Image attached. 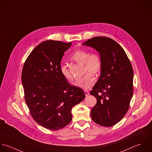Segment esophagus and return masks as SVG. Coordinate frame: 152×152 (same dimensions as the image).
<instances>
[{"instance_id":"esophagus-1","label":"esophagus","mask_w":152,"mask_h":152,"mask_svg":"<svg viewBox=\"0 0 152 152\" xmlns=\"http://www.w3.org/2000/svg\"><path fill=\"white\" fill-rule=\"evenodd\" d=\"M84 92H85V96H88L89 94V92L88 91H85Z\"/></svg>"}]
</instances>
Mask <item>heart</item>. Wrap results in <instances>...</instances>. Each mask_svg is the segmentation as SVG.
Wrapping results in <instances>:
<instances>
[{
	"label": "heart",
	"instance_id": "b5f03b06",
	"mask_svg": "<svg viewBox=\"0 0 152 152\" xmlns=\"http://www.w3.org/2000/svg\"><path fill=\"white\" fill-rule=\"evenodd\" d=\"M70 58L79 63L84 64L85 73L89 72L95 75L97 74L102 67V61L99 55L96 53H89L84 50H79L76 51L70 56ZM60 70L62 76L67 80L72 81L73 77L70 73L68 68L65 64H61ZM90 73H86L83 77L78 80L75 85L83 89H89L94 83V77Z\"/></svg>",
	"mask_w": 152,
	"mask_h": 152
}]
</instances>
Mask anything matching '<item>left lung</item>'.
<instances>
[{"mask_svg": "<svg viewBox=\"0 0 152 152\" xmlns=\"http://www.w3.org/2000/svg\"><path fill=\"white\" fill-rule=\"evenodd\" d=\"M82 45L96 50L102 61L100 76L91 91L97 99L91 119L102 126H112L123 118L133 96L131 63L121 46L109 37H94Z\"/></svg>", "mask_w": 152, "mask_h": 152, "instance_id": "8db88e82", "label": "left lung"}]
</instances>
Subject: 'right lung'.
Returning a JSON list of instances; mask_svg holds the SVG:
<instances>
[{"label": "right lung", "instance_id": "obj_1", "mask_svg": "<svg viewBox=\"0 0 152 152\" xmlns=\"http://www.w3.org/2000/svg\"><path fill=\"white\" fill-rule=\"evenodd\" d=\"M72 43L47 40L37 46L24 64L22 82L31 116L51 130L65 127L72 119L73 107L85 97L80 88L72 86L61 74V62Z\"/></svg>", "mask_w": 152, "mask_h": 152}]
</instances>
